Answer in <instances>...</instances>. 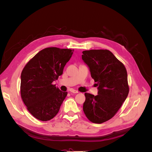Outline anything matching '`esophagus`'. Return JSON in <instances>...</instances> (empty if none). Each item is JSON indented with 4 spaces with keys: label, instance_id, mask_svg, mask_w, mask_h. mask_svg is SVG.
<instances>
[{
    "label": "esophagus",
    "instance_id": "obj_1",
    "mask_svg": "<svg viewBox=\"0 0 152 152\" xmlns=\"http://www.w3.org/2000/svg\"><path fill=\"white\" fill-rule=\"evenodd\" d=\"M70 92H71V93H75V94L79 93V92H78L76 90H75V89H70Z\"/></svg>",
    "mask_w": 152,
    "mask_h": 152
}]
</instances>
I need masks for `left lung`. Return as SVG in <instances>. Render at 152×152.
<instances>
[{"mask_svg":"<svg viewBox=\"0 0 152 152\" xmlns=\"http://www.w3.org/2000/svg\"><path fill=\"white\" fill-rule=\"evenodd\" d=\"M82 58L97 82L98 94L86 93L83 110L93 123L102 124L117 113L127 98L129 87L124 64L107 49L84 50Z\"/></svg>","mask_w":152,"mask_h":152,"instance_id":"obj_1","label":"left lung"}]
</instances>
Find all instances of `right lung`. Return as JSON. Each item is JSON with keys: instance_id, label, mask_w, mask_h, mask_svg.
Masks as SVG:
<instances>
[{"instance_id": "1", "label": "right lung", "mask_w": 152, "mask_h": 152, "mask_svg": "<svg viewBox=\"0 0 152 152\" xmlns=\"http://www.w3.org/2000/svg\"><path fill=\"white\" fill-rule=\"evenodd\" d=\"M73 50L56 47L41 50L26 64L21 74V97L35 118L48 121L58 113L68 94L53 84L63 74Z\"/></svg>"}]
</instances>
